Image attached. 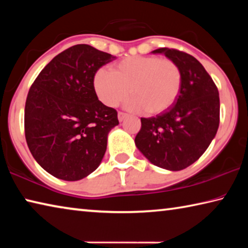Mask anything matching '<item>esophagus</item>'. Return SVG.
Returning <instances> with one entry per match:
<instances>
[{
    "label": "esophagus",
    "mask_w": 248,
    "mask_h": 248,
    "mask_svg": "<svg viewBox=\"0 0 248 248\" xmlns=\"http://www.w3.org/2000/svg\"><path fill=\"white\" fill-rule=\"evenodd\" d=\"M127 114H124V112H123V111H119L118 112V119H119V121H124L125 118H127Z\"/></svg>",
    "instance_id": "esophagus-1"
}]
</instances>
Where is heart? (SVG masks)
<instances>
[{"mask_svg": "<svg viewBox=\"0 0 248 248\" xmlns=\"http://www.w3.org/2000/svg\"><path fill=\"white\" fill-rule=\"evenodd\" d=\"M94 90L100 102L116 107L130 93L128 103L133 110L149 115L166 111L182 90L183 73L175 61L157 56L130 57L111 66V72L98 69L94 75Z\"/></svg>", "mask_w": 248, "mask_h": 248, "instance_id": "obj_1", "label": "heart"}]
</instances>
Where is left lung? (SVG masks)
I'll return each mask as SVG.
<instances>
[{
  "label": "left lung",
  "mask_w": 248,
  "mask_h": 248,
  "mask_svg": "<svg viewBox=\"0 0 248 248\" xmlns=\"http://www.w3.org/2000/svg\"><path fill=\"white\" fill-rule=\"evenodd\" d=\"M182 70V90L173 106L150 118H141L134 142L152 163L169 170L190 166L216 137L220 124L219 91L203 65L177 49L158 48Z\"/></svg>",
  "instance_id": "8db88e82"
}]
</instances>
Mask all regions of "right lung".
Instances as JSON below:
<instances>
[{"label": "right lung", "mask_w": 248, "mask_h": 248, "mask_svg": "<svg viewBox=\"0 0 248 248\" xmlns=\"http://www.w3.org/2000/svg\"><path fill=\"white\" fill-rule=\"evenodd\" d=\"M89 45L54 57L29 89L25 137L33 158L54 177L79 180L97 169L107 136L119 124L116 109L98 100L94 75L115 60Z\"/></svg>", "instance_id": "add662e5"}]
</instances>
